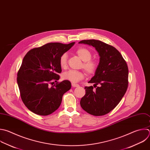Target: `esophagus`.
<instances>
[{"mask_svg": "<svg viewBox=\"0 0 150 150\" xmlns=\"http://www.w3.org/2000/svg\"><path fill=\"white\" fill-rule=\"evenodd\" d=\"M72 86L73 87H78L79 85L78 84H76V83H72Z\"/></svg>", "mask_w": 150, "mask_h": 150, "instance_id": "1", "label": "esophagus"}]
</instances>
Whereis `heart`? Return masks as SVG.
Returning a JSON list of instances; mask_svg holds the SVG:
<instances>
[{
    "mask_svg": "<svg viewBox=\"0 0 150 150\" xmlns=\"http://www.w3.org/2000/svg\"><path fill=\"white\" fill-rule=\"evenodd\" d=\"M76 54L83 61L82 67L89 75L94 74L98 68V62L92 58V52L89 50L84 47H79L76 50ZM68 55L64 53L60 57L59 64L62 68H65L67 66ZM85 76V74L82 71L69 70L64 72L62 78L64 80L69 81L72 83H76L82 80Z\"/></svg>",
    "mask_w": 150,
    "mask_h": 150,
    "instance_id": "b5f03b06",
    "label": "heart"
}]
</instances>
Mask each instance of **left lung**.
<instances>
[{"label":"left lung","instance_id":"left-lung-1","mask_svg":"<svg viewBox=\"0 0 150 150\" xmlns=\"http://www.w3.org/2000/svg\"><path fill=\"white\" fill-rule=\"evenodd\" d=\"M79 43L92 46L100 57L98 68L88 82L93 86H85L81 98L82 108L94 116L105 115L114 110L125 95L128 85V68L118 50L98 40H83ZM98 85L97 87L96 85ZM96 88L93 89V87Z\"/></svg>","mask_w":150,"mask_h":150}]
</instances>
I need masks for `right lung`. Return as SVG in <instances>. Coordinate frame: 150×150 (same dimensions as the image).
Masks as SVG:
<instances>
[{
    "mask_svg": "<svg viewBox=\"0 0 150 150\" xmlns=\"http://www.w3.org/2000/svg\"><path fill=\"white\" fill-rule=\"evenodd\" d=\"M74 44L48 43L30 50L23 58L17 82L23 104L32 112L45 116L59 107L63 95L71 88L69 81L57 82L62 72L59 59Z\"/></svg>",
    "mask_w": 150,
    "mask_h": 150,
    "instance_id": "add662e5",
    "label": "right lung"
}]
</instances>
